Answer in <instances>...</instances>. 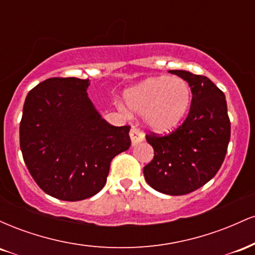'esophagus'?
I'll list each match as a JSON object with an SVG mask.
<instances>
[{
	"label": "esophagus",
	"mask_w": 255,
	"mask_h": 255,
	"mask_svg": "<svg viewBox=\"0 0 255 255\" xmlns=\"http://www.w3.org/2000/svg\"><path fill=\"white\" fill-rule=\"evenodd\" d=\"M129 136H130V140H131V145H133V146L137 145L139 142L144 141V139H145L144 133H142L141 130L137 129V128H135V127H133L130 129Z\"/></svg>",
	"instance_id": "esophagus-1"
}]
</instances>
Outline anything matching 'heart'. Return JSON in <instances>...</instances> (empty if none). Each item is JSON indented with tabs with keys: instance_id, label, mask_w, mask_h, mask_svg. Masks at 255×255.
<instances>
[{
	"instance_id": "1",
	"label": "heart",
	"mask_w": 255,
	"mask_h": 255,
	"mask_svg": "<svg viewBox=\"0 0 255 255\" xmlns=\"http://www.w3.org/2000/svg\"><path fill=\"white\" fill-rule=\"evenodd\" d=\"M127 108L137 115H144L148 128L166 133L177 127L188 113L192 90L182 78H148L125 92Z\"/></svg>"
}]
</instances>
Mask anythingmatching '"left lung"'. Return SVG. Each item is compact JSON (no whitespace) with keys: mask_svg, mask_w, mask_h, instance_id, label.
<instances>
[{"mask_svg":"<svg viewBox=\"0 0 255 255\" xmlns=\"http://www.w3.org/2000/svg\"><path fill=\"white\" fill-rule=\"evenodd\" d=\"M192 90L188 116L169 135H146L154 157L144 176L153 189L168 195L188 194L217 174L230 140V120L224 93L204 75L169 71Z\"/></svg>","mask_w":255,"mask_h":255,"instance_id":"left-lung-1","label":"left lung"}]
</instances>
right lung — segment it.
Instances as JSON below:
<instances>
[{
  "label": "right lung",
  "instance_id": "1",
  "mask_svg": "<svg viewBox=\"0 0 255 255\" xmlns=\"http://www.w3.org/2000/svg\"><path fill=\"white\" fill-rule=\"evenodd\" d=\"M90 81L50 78L25 99L20 148L46 194L64 201L93 197L107 183L113 158L130 146L129 126L102 119L87 96Z\"/></svg>",
  "mask_w": 255,
  "mask_h": 255
}]
</instances>
